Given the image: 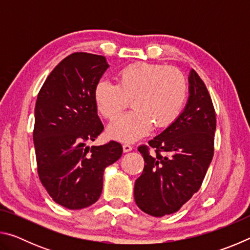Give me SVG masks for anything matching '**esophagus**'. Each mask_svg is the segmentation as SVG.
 Listing matches in <instances>:
<instances>
[{"label": "esophagus", "instance_id": "obj_1", "mask_svg": "<svg viewBox=\"0 0 250 250\" xmlns=\"http://www.w3.org/2000/svg\"><path fill=\"white\" fill-rule=\"evenodd\" d=\"M122 149H124V152H125V153H126V152H130V151H132L133 147L131 146L130 145H126V143H125V145L122 146Z\"/></svg>", "mask_w": 250, "mask_h": 250}]
</instances>
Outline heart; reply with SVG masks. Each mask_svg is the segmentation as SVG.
<instances>
[{"label":"heart","mask_w":250,"mask_h":250,"mask_svg":"<svg viewBox=\"0 0 250 250\" xmlns=\"http://www.w3.org/2000/svg\"><path fill=\"white\" fill-rule=\"evenodd\" d=\"M188 83L174 67L135 62L117 75V84L100 80L95 87V103L101 116L113 120L131 100L133 110L118 118L108 126L109 137L132 142L151 131L166 128L182 111Z\"/></svg>","instance_id":"heart-1"}]
</instances>
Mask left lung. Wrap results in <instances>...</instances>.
<instances>
[{
    "label": "left lung",
    "mask_w": 250,
    "mask_h": 250,
    "mask_svg": "<svg viewBox=\"0 0 250 250\" xmlns=\"http://www.w3.org/2000/svg\"><path fill=\"white\" fill-rule=\"evenodd\" d=\"M188 99L180 116L149 141L154 150L139 146L145 159L134 183L139 208L154 217L179 210L200 189L214 154L216 116L207 88L195 70L189 71Z\"/></svg>",
    "instance_id": "8db88e82"
}]
</instances>
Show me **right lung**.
I'll return each mask as SVG.
<instances>
[{
  "instance_id": "add662e5",
  "label": "right lung",
  "mask_w": 250,
  "mask_h": 250,
  "mask_svg": "<svg viewBox=\"0 0 250 250\" xmlns=\"http://www.w3.org/2000/svg\"><path fill=\"white\" fill-rule=\"evenodd\" d=\"M108 67L100 55L71 54L55 67L37 96L33 132L37 172L49 196L69 209L98 201L104 168L122 154L116 141L87 145L104 130L94 92Z\"/></svg>"
}]
</instances>
